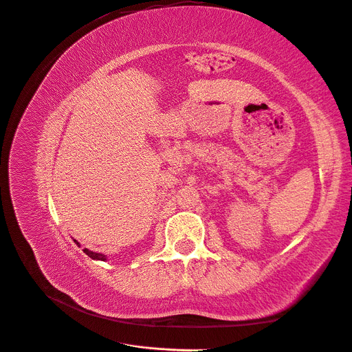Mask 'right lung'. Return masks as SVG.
Returning a JSON list of instances; mask_svg holds the SVG:
<instances>
[{
    "mask_svg": "<svg viewBox=\"0 0 352 352\" xmlns=\"http://www.w3.org/2000/svg\"><path fill=\"white\" fill-rule=\"evenodd\" d=\"M77 245H78V243H77ZM80 247V245H78ZM89 258H92V260H97V261H107V255H104V254H100V252H94V251H89V250H87V248H84L82 250Z\"/></svg>",
    "mask_w": 352,
    "mask_h": 352,
    "instance_id": "right-lung-1",
    "label": "right lung"
}]
</instances>
